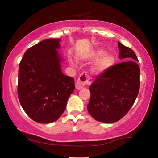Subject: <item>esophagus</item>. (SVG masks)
<instances>
[{"instance_id":"34e87169","label":"esophagus","mask_w":158,"mask_h":158,"mask_svg":"<svg viewBox=\"0 0 158 158\" xmlns=\"http://www.w3.org/2000/svg\"><path fill=\"white\" fill-rule=\"evenodd\" d=\"M92 82V79L90 78L86 72H83L81 73L79 78H78L77 81L75 83L76 89L79 90L82 89L84 86L89 85Z\"/></svg>"}]
</instances>
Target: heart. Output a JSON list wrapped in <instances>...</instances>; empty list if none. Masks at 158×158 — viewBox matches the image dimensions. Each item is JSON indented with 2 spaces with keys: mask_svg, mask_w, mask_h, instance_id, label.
<instances>
[{
  "mask_svg": "<svg viewBox=\"0 0 158 158\" xmlns=\"http://www.w3.org/2000/svg\"><path fill=\"white\" fill-rule=\"evenodd\" d=\"M89 58L92 60H98L94 65V73H100L110 69L114 64V57L111 54L106 53V50L97 49L90 52Z\"/></svg>",
  "mask_w": 158,
  "mask_h": 158,
  "instance_id": "1",
  "label": "heart"
}]
</instances>
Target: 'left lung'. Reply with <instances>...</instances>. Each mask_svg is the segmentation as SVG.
Listing matches in <instances>:
<instances>
[{
	"label": "left lung",
	"instance_id": "1",
	"mask_svg": "<svg viewBox=\"0 0 158 158\" xmlns=\"http://www.w3.org/2000/svg\"><path fill=\"white\" fill-rule=\"evenodd\" d=\"M119 58L126 60L96 77L89 87V114L96 121L113 123L121 119L133 106L139 91L140 69L135 52L118 42Z\"/></svg>",
	"mask_w": 158,
	"mask_h": 158
}]
</instances>
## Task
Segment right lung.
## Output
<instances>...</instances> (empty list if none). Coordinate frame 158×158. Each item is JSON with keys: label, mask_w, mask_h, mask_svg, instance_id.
<instances>
[{"label": "right lung", "mask_w": 158, "mask_h": 158, "mask_svg": "<svg viewBox=\"0 0 158 158\" xmlns=\"http://www.w3.org/2000/svg\"><path fill=\"white\" fill-rule=\"evenodd\" d=\"M60 39H48L29 48L19 66L18 98L33 121L49 123L59 118L75 88L74 79L61 71Z\"/></svg>", "instance_id": "obj_1"}]
</instances>
